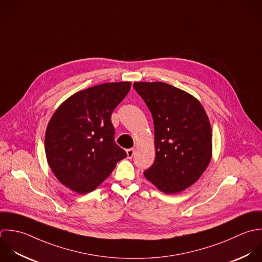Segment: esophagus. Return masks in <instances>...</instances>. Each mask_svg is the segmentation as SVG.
Wrapping results in <instances>:
<instances>
[{
    "label": "esophagus",
    "mask_w": 262,
    "mask_h": 262,
    "mask_svg": "<svg viewBox=\"0 0 262 262\" xmlns=\"http://www.w3.org/2000/svg\"><path fill=\"white\" fill-rule=\"evenodd\" d=\"M134 154H135V149H133V148H130V149H127L126 150V155H127V158H133V156H134Z\"/></svg>",
    "instance_id": "esophagus-1"
}]
</instances>
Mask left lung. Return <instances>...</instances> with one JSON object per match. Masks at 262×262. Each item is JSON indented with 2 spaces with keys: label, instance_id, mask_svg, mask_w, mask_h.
<instances>
[{
  "label": "left lung",
  "instance_id": "obj_1",
  "mask_svg": "<svg viewBox=\"0 0 262 262\" xmlns=\"http://www.w3.org/2000/svg\"><path fill=\"white\" fill-rule=\"evenodd\" d=\"M154 122L156 156L145 178L165 194L196 183L212 156V132L201 103L165 82H135Z\"/></svg>",
  "mask_w": 262,
  "mask_h": 262
}]
</instances>
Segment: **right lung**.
I'll use <instances>...</instances> for the list:
<instances>
[{
  "instance_id": "1",
  "label": "right lung",
  "mask_w": 262,
  "mask_h": 262,
  "mask_svg": "<svg viewBox=\"0 0 262 262\" xmlns=\"http://www.w3.org/2000/svg\"><path fill=\"white\" fill-rule=\"evenodd\" d=\"M129 81L107 82L65 100L45 136L48 164L57 180L78 194L97 189L126 157L114 142L111 114L130 90Z\"/></svg>"
}]
</instances>
